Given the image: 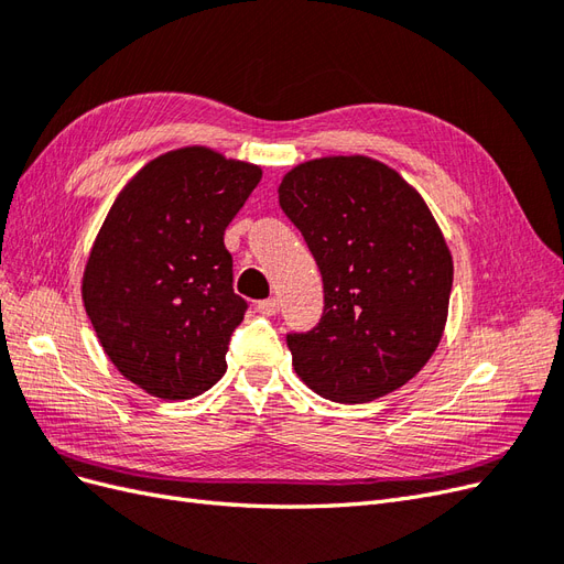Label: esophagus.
I'll return each instance as SVG.
<instances>
[{
  "label": "esophagus",
  "instance_id": "esophagus-1",
  "mask_svg": "<svg viewBox=\"0 0 564 564\" xmlns=\"http://www.w3.org/2000/svg\"><path fill=\"white\" fill-rule=\"evenodd\" d=\"M256 311L263 313V315H278L280 313V299L270 296L265 301H259V303H256Z\"/></svg>",
  "mask_w": 564,
  "mask_h": 564
}]
</instances>
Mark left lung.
<instances>
[{"instance_id": "left-lung-1", "label": "left lung", "mask_w": 564, "mask_h": 564, "mask_svg": "<svg viewBox=\"0 0 564 564\" xmlns=\"http://www.w3.org/2000/svg\"><path fill=\"white\" fill-rule=\"evenodd\" d=\"M278 193L324 284L317 327L286 334L299 379L344 404L402 388L440 344L454 280L449 247L423 197L365 155L303 162Z\"/></svg>"}]
</instances>
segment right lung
I'll use <instances>...</instances> for the list:
<instances>
[{
  "instance_id": "right-lung-1",
  "label": "right lung",
  "mask_w": 564,
  "mask_h": 564,
  "mask_svg": "<svg viewBox=\"0 0 564 564\" xmlns=\"http://www.w3.org/2000/svg\"><path fill=\"white\" fill-rule=\"evenodd\" d=\"M261 176L204 145L164 152L100 226L82 301L110 362L148 395L191 400L226 373L247 301L232 292L224 232Z\"/></svg>"
}]
</instances>
